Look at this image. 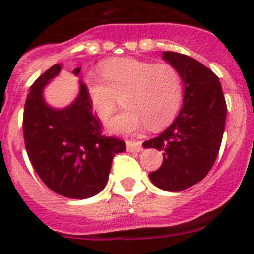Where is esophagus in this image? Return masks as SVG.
<instances>
[{
  "label": "esophagus",
  "mask_w": 254,
  "mask_h": 254,
  "mask_svg": "<svg viewBox=\"0 0 254 254\" xmlns=\"http://www.w3.org/2000/svg\"><path fill=\"white\" fill-rule=\"evenodd\" d=\"M126 146H127V150H128V151H131V152L142 151V145H141V141L127 140V141H126Z\"/></svg>",
  "instance_id": "obj_1"
}]
</instances>
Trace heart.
I'll list each match as a JSON object with an SVG mask.
<instances>
[{
  "label": "heart",
  "mask_w": 254,
  "mask_h": 254,
  "mask_svg": "<svg viewBox=\"0 0 254 254\" xmlns=\"http://www.w3.org/2000/svg\"><path fill=\"white\" fill-rule=\"evenodd\" d=\"M103 81L84 80V90L96 116L104 120L114 111L118 96L126 105L105 122L108 131L127 133L161 128L176 117L183 98V81L169 64H152L131 57L109 58L98 66Z\"/></svg>",
  "instance_id": "obj_1"
}]
</instances>
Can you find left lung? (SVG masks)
<instances>
[{
	"label": "left lung",
	"instance_id": "8db88e82",
	"mask_svg": "<svg viewBox=\"0 0 254 254\" xmlns=\"http://www.w3.org/2000/svg\"><path fill=\"white\" fill-rule=\"evenodd\" d=\"M163 60L181 73L183 105L163 133L142 145L163 151V164L150 173V181L164 190L181 192L202 181L214 165L225 128L226 103L219 77L201 62L177 52H164Z\"/></svg>",
	"mask_w": 254,
	"mask_h": 254
}]
</instances>
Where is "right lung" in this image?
I'll use <instances>...</instances> for the list:
<instances>
[{"label":"right lung","instance_id":"1","mask_svg":"<svg viewBox=\"0 0 254 254\" xmlns=\"http://www.w3.org/2000/svg\"><path fill=\"white\" fill-rule=\"evenodd\" d=\"M55 64L30 86L24 108L22 131L30 163L44 185L56 193L75 199L98 194L107 185L113 156L126 143L102 134L80 81L76 99L58 109L47 104L44 87L60 73ZM81 68H75L76 76Z\"/></svg>","mask_w":254,"mask_h":254}]
</instances>
